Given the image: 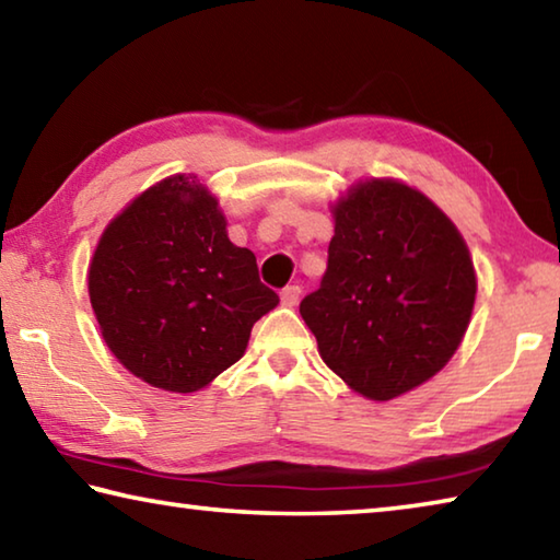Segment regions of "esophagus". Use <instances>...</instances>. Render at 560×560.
Instances as JSON below:
<instances>
[{"label": "esophagus", "mask_w": 560, "mask_h": 560, "mask_svg": "<svg viewBox=\"0 0 560 560\" xmlns=\"http://www.w3.org/2000/svg\"><path fill=\"white\" fill-rule=\"evenodd\" d=\"M299 299H301V287H296V283H293V287L281 289V303H283V306H296Z\"/></svg>", "instance_id": "1"}]
</instances>
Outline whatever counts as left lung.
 Listing matches in <instances>:
<instances>
[{"mask_svg": "<svg viewBox=\"0 0 560 560\" xmlns=\"http://www.w3.org/2000/svg\"><path fill=\"white\" fill-rule=\"evenodd\" d=\"M320 287L301 301L318 353L371 400L440 373L477 296L467 244L447 214L395 179H368L336 205Z\"/></svg>", "mask_w": 560, "mask_h": 560, "instance_id": "8db88e82", "label": "left lung"}]
</instances>
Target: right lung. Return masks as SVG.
<instances>
[{"mask_svg":"<svg viewBox=\"0 0 560 560\" xmlns=\"http://www.w3.org/2000/svg\"><path fill=\"white\" fill-rule=\"evenodd\" d=\"M93 314L110 353L170 393H195L244 355L277 306L257 257L226 236L202 185L167 177L113 220L89 269Z\"/></svg>","mask_w":560,"mask_h":560,"instance_id":"add662e5","label":"right lung"}]
</instances>
